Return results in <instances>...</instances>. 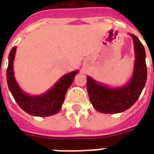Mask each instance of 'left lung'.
Instances as JSON below:
<instances>
[{
    "label": "left lung",
    "mask_w": 154,
    "mask_h": 154,
    "mask_svg": "<svg viewBox=\"0 0 154 154\" xmlns=\"http://www.w3.org/2000/svg\"><path fill=\"white\" fill-rule=\"evenodd\" d=\"M132 37L134 45L135 61L132 77L119 87H110L87 77V88L93 107L100 113L116 114L128 110L139 99L147 81L146 54L143 45L137 36Z\"/></svg>",
    "instance_id": "obj_1"
}]
</instances>
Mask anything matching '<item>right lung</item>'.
I'll list each match as a JSON object with an SVG mask.
<instances>
[{"mask_svg":"<svg viewBox=\"0 0 154 154\" xmlns=\"http://www.w3.org/2000/svg\"><path fill=\"white\" fill-rule=\"evenodd\" d=\"M15 52L16 47L15 46L12 48L9 54L6 79L9 90L19 106L26 113L34 116L46 117L57 114L62 108L67 91L72 83L75 76L78 73V70L65 74L45 93L31 96L25 93L15 80L13 70Z\"/></svg>","mask_w":154,"mask_h":154,"instance_id":"obj_1","label":"right lung"}]
</instances>
